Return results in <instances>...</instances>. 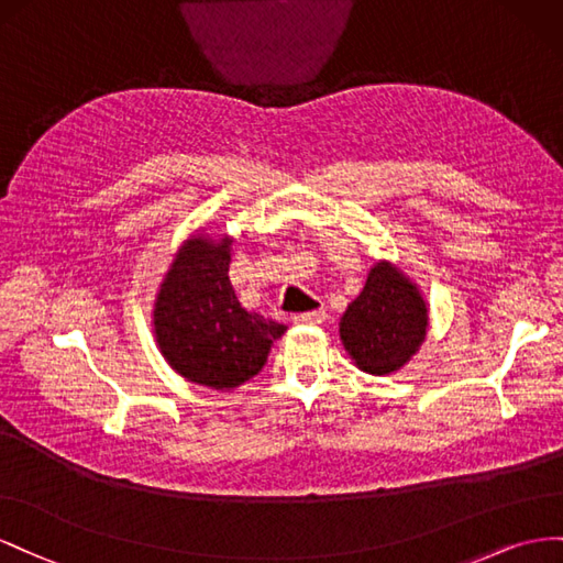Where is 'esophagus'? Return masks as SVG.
<instances>
[{"label":"esophagus","instance_id":"1","mask_svg":"<svg viewBox=\"0 0 563 563\" xmlns=\"http://www.w3.org/2000/svg\"><path fill=\"white\" fill-rule=\"evenodd\" d=\"M328 318L325 309H316V311H307V313H297L292 320L299 325H320Z\"/></svg>","mask_w":563,"mask_h":563}]
</instances>
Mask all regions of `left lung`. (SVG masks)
Returning a JSON list of instances; mask_svg holds the SVG:
<instances>
[{"label":"left lung","mask_w":563,"mask_h":563,"mask_svg":"<svg viewBox=\"0 0 563 563\" xmlns=\"http://www.w3.org/2000/svg\"><path fill=\"white\" fill-rule=\"evenodd\" d=\"M427 328L429 309L420 287L391 262H377L363 292L346 307L340 336L363 373L391 375L420 351Z\"/></svg>","instance_id":"1"}]
</instances>
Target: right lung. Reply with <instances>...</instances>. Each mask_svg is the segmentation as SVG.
Here are the masks:
<instances>
[{
    "mask_svg": "<svg viewBox=\"0 0 563 563\" xmlns=\"http://www.w3.org/2000/svg\"><path fill=\"white\" fill-rule=\"evenodd\" d=\"M229 238L196 233L174 254L153 309L155 342L176 373L231 391L262 371L285 325L240 307Z\"/></svg>",
    "mask_w": 563,
    "mask_h": 563,
    "instance_id": "1",
    "label": "right lung"
}]
</instances>
